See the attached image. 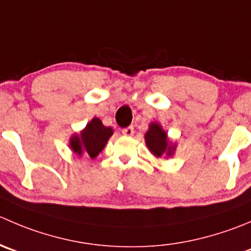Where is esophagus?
Here are the masks:
<instances>
[{"label": "esophagus", "instance_id": "34e87169", "mask_svg": "<svg viewBox=\"0 0 251 251\" xmlns=\"http://www.w3.org/2000/svg\"><path fill=\"white\" fill-rule=\"evenodd\" d=\"M121 132H123L124 136H132L133 132H135V130H133V126H128V127L123 128Z\"/></svg>", "mask_w": 251, "mask_h": 251}]
</instances>
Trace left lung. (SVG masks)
<instances>
[{
    "label": "left lung",
    "mask_w": 251,
    "mask_h": 251,
    "mask_svg": "<svg viewBox=\"0 0 251 251\" xmlns=\"http://www.w3.org/2000/svg\"><path fill=\"white\" fill-rule=\"evenodd\" d=\"M145 138L146 145H147V147L150 148V151L155 157H160L163 153L170 154L172 150H174V148H172V146L168 145L167 133L155 123L151 124L150 130L146 132Z\"/></svg>",
    "instance_id": "8db88e82"
}]
</instances>
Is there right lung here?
Segmentation results:
<instances>
[{
  "label": "right lung",
  "instance_id": "right-lung-1",
  "mask_svg": "<svg viewBox=\"0 0 251 251\" xmlns=\"http://www.w3.org/2000/svg\"><path fill=\"white\" fill-rule=\"evenodd\" d=\"M111 135V127H105L99 119L94 118L82 131L81 135H76L71 138V148L78 155L84 154L96 158L105 147Z\"/></svg>",
  "mask_w": 251,
  "mask_h": 251
}]
</instances>
